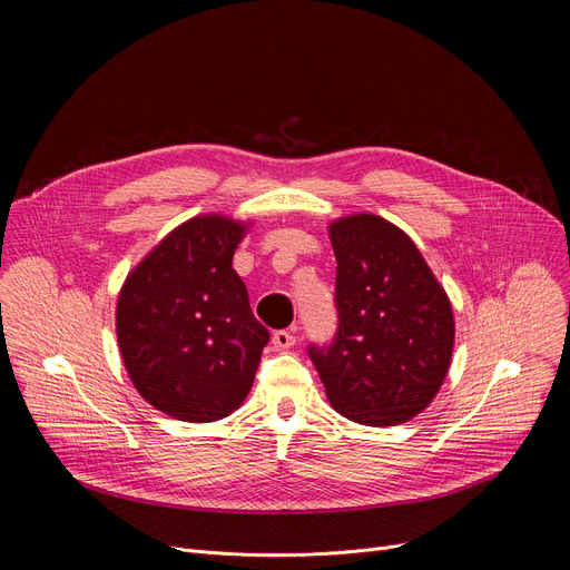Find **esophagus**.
Here are the masks:
<instances>
[{"instance_id":"34e87169","label":"esophagus","mask_w":570,"mask_h":570,"mask_svg":"<svg viewBox=\"0 0 570 570\" xmlns=\"http://www.w3.org/2000/svg\"><path fill=\"white\" fill-rule=\"evenodd\" d=\"M273 344L277 351H288L291 346H295V335L291 331H277L273 335Z\"/></svg>"}]
</instances>
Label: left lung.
Wrapping results in <instances>:
<instances>
[{
  "label": "left lung",
  "instance_id": "left-lung-1",
  "mask_svg": "<svg viewBox=\"0 0 570 570\" xmlns=\"http://www.w3.org/2000/svg\"><path fill=\"white\" fill-rule=\"evenodd\" d=\"M337 333L307 353L333 409L385 428L428 409L451 367L455 321L413 239L376 215L331 224Z\"/></svg>",
  "mask_w": 570,
  "mask_h": 570
}]
</instances>
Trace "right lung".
Wrapping results in <instances>:
<instances>
[{"mask_svg": "<svg viewBox=\"0 0 570 570\" xmlns=\"http://www.w3.org/2000/svg\"><path fill=\"white\" fill-rule=\"evenodd\" d=\"M247 226L203 215L170 230L117 297V344L145 402L213 423L252 391L269 333L254 318L233 254Z\"/></svg>", "mask_w": 570, "mask_h": 570, "instance_id": "obj_1", "label": "right lung"}]
</instances>
